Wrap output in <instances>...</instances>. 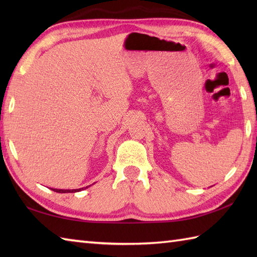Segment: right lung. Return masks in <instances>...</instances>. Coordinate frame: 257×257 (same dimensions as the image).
I'll use <instances>...</instances> for the list:
<instances>
[{
  "mask_svg": "<svg viewBox=\"0 0 257 257\" xmlns=\"http://www.w3.org/2000/svg\"><path fill=\"white\" fill-rule=\"evenodd\" d=\"M87 188V187H86ZM53 191H55V192L58 193H75V192H79V191L84 190V188L81 189H74V190H62V189H52Z\"/></svg>",
  "mask_w": 257,
  "mask_h": 257,
  "instance_id": "1",
  "label": "right lung"
}]
</instances>
